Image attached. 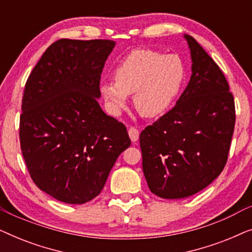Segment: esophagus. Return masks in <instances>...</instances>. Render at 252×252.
Here are the masks:
<instances>
[{
  "instance_id": "obj_1",
  "label": "esophagus",
  "mask_w": 252,
  "mask_h": 252,
  "mask_svg": "<svg viewBox=\"0 0 252 252\" xmlns=\"http://www.w3.org/2000/svg\"><path fill=\"white\" fill-rule=\"evenodd\" d=\"M128 135L130 137V140H132V142H136V141L139 140V136H140L139 129L135 128V127H129V128H128Z\"/></svg>"
}]
</instances>
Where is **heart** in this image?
Segmentation results:
<instances>
[{
	"label": "heart",
	"instance_id": "1",
	"mask_svg": "<svg viewBox=\"0 0 252 252\" xmlns=\"http://www.w3.org/2000/svg\"><path fill=\"white\" fill-rule=\"evenodd\" d=\"M186 66L178 55H163L148 48L129 51L113 68L112 80H102L99 94L106 108L118 115L134 94V105L147 118L161 116L180 93Z\"/></svg>",
	"mask_w": 252,
	"mask_h": 252
}]
</instances>
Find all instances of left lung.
Returning a JSON list of instances; mask_svg holds the SVG:
<instances>
[{
    "label": "left lung",
    "mask_w": 252,
    "mask_h": 252,
    "mask_svg": "<svg viewBox=\"0 0 252 252\" xmlns=\"http://www.w3.org/2000/svg\"><path fill=\"white\" fill-rule=\"evenodd\" d=\"M184 36L190 50V80L173 109L140 134L148 187L167 199L189 197L219 177L235 125L225 75L194 37Z\"/></svg>",
    "instance_id": "left-lung-1"
}]
</instances>
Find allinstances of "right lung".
<instances>
[{
	"mask_svg": "<svg viewBox=\"0 0 252 252\" xmlns=\"http://www.w3.org/2000/svg\"><path fill=\"white\" fill-rule=\"evenodd\" d=\"M115 46L111 40L61 39L26 81L19 124L23 157L34 184L67 204L96 197L130 146L125 125L97 102L101 73Z\"/></svg>",
	"mask_w": 252,
	"mask_h": 252,
	"instance_id": "1",
	"label": "right lung"
}]
</instances>
